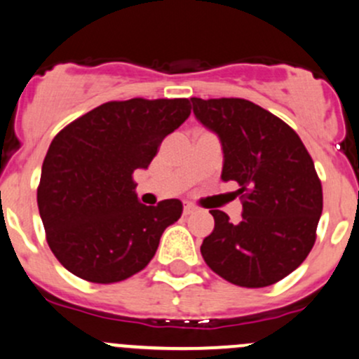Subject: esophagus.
<instances>
[{
	"mask_svg": "<svg viewBox=\"0 0 359 359\" xmlns=\"http://www.w3.org/2000/svg\"><path fill=\"white\" fill-rule=\"evenodd\" d=\"M193 212H194L193 205H184V215H191Z\"/></svg>",
	"mask_w": 359,
	"mask_h": 359,
	"instance_id": "esophagus-1",
	"label": "esophagus"
}]
</instances>
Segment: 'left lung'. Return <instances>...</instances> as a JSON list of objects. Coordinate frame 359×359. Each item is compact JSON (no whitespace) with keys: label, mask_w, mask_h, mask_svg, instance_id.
<instances>
[{"label":"left lung","mask_w":359,"mask_h":359,"mask_svg":"<svg viewBox=\"0 0 359 359\" xmlns=\"http://www.w3.org/2000/svg\"><path fill=\"white\" fill-rule=\"evenodd\" d=\"M193 112L215 133L224 153V182L234 180L243 200L238 224L220 210L203 240L201 255L213 273L247 288L274 285L306 260L316 241L323 191L300 137L245 99L193 97Z\"/></svg>","instance_id":"left-lung-1"}]
</instances>
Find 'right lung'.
<instances>
[{
    "label": "right lung",
    "instance_id": "add662e5",
    "mask_svg": "<svg viewBox=\"0 0 359 359\" xmlns=\"http://www.w3.org/2000/svg\"><path fill=\"white\" fill-rule=\"evenodd\" d=\"M189 114L187 99H130L102 104L57 133L41 166L38 208L48 247L69 273L107 285L151 262L182 203L142 205L133 172L149 166Z\"/></svg>",
    "mask_w": 359,
    "mask_h": 359
}]
</instances>
